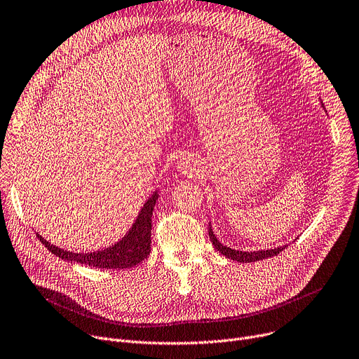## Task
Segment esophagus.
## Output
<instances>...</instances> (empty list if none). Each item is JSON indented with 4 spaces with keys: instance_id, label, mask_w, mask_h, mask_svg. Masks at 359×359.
I'll return each mask as SVG.
<instances>
[{
    "instance_id": "obj_1",
    "label": "esophagus",
    "mask_w": 359,
    "mask_h": 359,
    "mask_svg": "<svg viewBox=\"0 0 359 359\" xmlns=\"http://www.w3.org/2000/svg\"><path fill=\"white\" fill-rule=\"evenodd\" d=\"M177 169L182 172V173H189V172H192V165H190V161L187 160V158H180L179 161H177Z\"/></svg>"
}]
</instances>
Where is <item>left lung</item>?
<instances>
[{
	"label": "left lung",
	"instance_id": "obj_1",
	"mask_svg": "<svg viewBox=\"0 0 359 359\" xmlns=\"http://www.w3.org/2000/svg\"><path fill=\"white\" fill-rule=\"evenodd\" d=\"M209 236H210V241L215 245L221 254H224L226 258H231L232 261H238V262H254V261H259V259H264V258H270L274 257L277 254H280L284 248H287V245H283V247H277V248H271V250H261V251H238V250H232L224 244H221L218 241V238L215 236L212 226L209 224Z\"/></svg>",
	"mask_w": 359,
	"mask_h": 359
}]
</instances>
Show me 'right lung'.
<instances>
[{
    "instance_id": "obj_1",
    "label": "right lung",
    "mask_w": 359,
    "mask_h": 359,
    "mask_svg": "<svg viewBox=\"0 0 359 359\" xmlns=\"http://www.w3.org/2000/svg\"><path fill=\"white\" fill-rule=\"evenodd\" d=\"M158 199L157 190L149 198V201L141 208L138 217L130 231L119 240L116 244L93 252H70L62 250L39 233L37 238L41 244L49 250L52 254L57 255L62 259L70 262H79V264L90 266L95 269H107V270H123L130 269L141 261H144L151 251V217L156 206V201Z\"/></svg>"
}]
</instances>
